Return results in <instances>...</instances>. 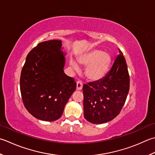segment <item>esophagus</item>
I'll return each instance as SVG.
<instances>
[{
	"label": "esophagus",
	"mask_w": 155,
	"mask_h": 155,
	"mask_svg": "<svg viewBox=\"0 0 155 155\" xmlns=\"http://www.w3.org/2000/svg\"><path fill=\"white\" fill-rule=\"evenodd\" d=\"M83 82L81 81H78L77 82V90H81L82 89V88H83Z\"/></svg>",
	"instance_id": "34e87169"
}]
</instances>
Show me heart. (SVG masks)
Instances as JSON below:
<instances>
[{"mask_svg": "<svg viewBox=\"0 0 155 155\" xmlns=\"http://www.w3.org/2000/svg\"><path fill=\"white\" fill-rule=\"evenodd\" d=\"M80 64L87 66L85 74L87 78L92 81H98L104 78L109 71L111 58L107 53L99 49L87 50L78 58ZM71 66L74 70L78 69V64L72 60Z\"/></svg>", "mask_w": 155, "mask_h": 155, "instance_id": "1", "label": "heart"}]
</instances>
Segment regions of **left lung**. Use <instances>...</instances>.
Listing matches in <instances>:
<instances>
[{"instance_id":"left-lung-1","label":"left lung","mask_w":155,"mask_h":155,"mask_svg":"<svg viewBox=\"0 0 155 155\" xmlns=\"http://www.w3.org/2000/svg\"><path fill=\"white\" fill-rule=\"evenodd\" d=\"M102 79L83 87L84 117L91 123L104 124L120 113L130 89V77L122 51Z\"/></svg>"}]
</instances>
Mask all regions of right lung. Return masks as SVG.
<instances>
[{"label":"right lung","mask_w":155,"mask_h":155,"mask_svg":"<svg viewBox=\"0 0 155 155\" xmlns=\"http://www.w3.org/2000/svg\"><path fill=\"white\" fill-rule=\"evenodd\" d=\"M62 41L41 42L27 54L21 71L20 90L27 110L37 119L51 122L61 117L73 93L74 78L64 73Z\"/></svg>","instance_id":"1"}]
</instances>
